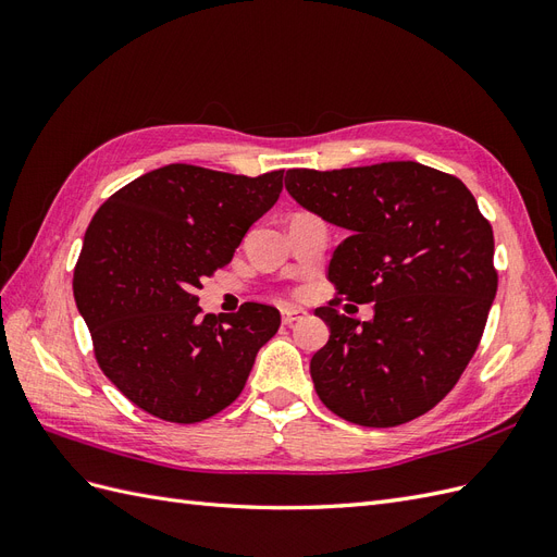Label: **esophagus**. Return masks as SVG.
<instances>
[{"label": "esophagus", "instance_id": "34e87169", "mask_svg": "<svg viewBox=\"0 0 557 557\" xmlns=\"http://www.w3.org/2000/svg\"><path fill=\"white\" fill-rule=\"evenodd\" d=\"M305 318H307L305 309H283L281 311L283 325H293V323H297V320H305Z\"/></svg>", "mask_w": 557, "mask_h": 557}]
</instances>
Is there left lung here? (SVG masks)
I'll return each instance as SVG.
<instances>
[{"label": "left lung", "instance_id": "8db88e82", "mask_svg": "<svg viewBox=\"0 0 557 557\" xmlns=\"http://www.w3.org/2000/svg\"><path fill=\"white\" fill-rule=\"evenodd\" d=\"M285 188L350 234L330 260L336 297L315 309L330 325L311 358L320 401L364 428L428 413L476 352L497 293L493 227L474 195L411 160L288 170ZM342 298L374 300L375 318L348 319Z\"/></svg>", "mask_w": 557, "mask_h": 557}]
</instances>
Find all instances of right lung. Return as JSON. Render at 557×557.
Instances as JSON below:
<instances>
[{"instance_id": "right-lung-1", "label": "right lung", "mask_w": 557, "mask_h": 557, "mask_svg": "<svg viewBox=\"0 0 557 557\" xmlns=\"http://www.w3.org/2000/svg\"><path fill=\"white\" fill-rule=\"evenodd\" d=\"M283 170L260 176L166 164L97 209L74 269V299L97 364L132 404L166 423L221 413L281 325L274 307L201 315V278L225 267L276 205Z\"/></svg>"}]
</instances>
